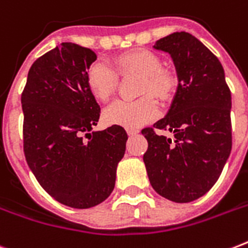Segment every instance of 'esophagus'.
Wrapping results in <instances>:
<instances>
[{
  "label": "esophagus",
  "instance_id": "34e87169",
  "mask_svg": "<svg viewBox=\"0 0 248 248\" xmlns=\"http://www.w3.org/2000/svg\"><path fill=\"white\" fill-rule=\"evenodd\" d=\"M126 131H127L128 135L132 136V135H136V134H138V132H139V130H138V128H127V130H126Z\"/></svg>",
  "mask_w": 248,
  "mask_h": 248
}]
</instances>
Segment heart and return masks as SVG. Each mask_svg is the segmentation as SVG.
Here are the masks:
<instances>
[{
    "label": "heart",
    "instance_id": "obj_1",
    "mask_svg": "<svg viewBox=\"0 0 248 248\" xmlns=\"http://www.w3.org/2000/svg\"><path fill=\"white\" fill-rule=\"evenodd\" d=\"M114 65L122 77L139 76L138 95L134 101H116L103 113L108 124L127 128L139 127L158 116V105L151 96L159 100L171 97L176 85L175 76L169 68L161 65V58L148 48H134L114 58ZM118 75L103 62L91 64L86 76V85L96 100L107 103L114 95L118 86Z\"/></svg>",
    "mask_w": 248,
    "mask_h": 248
}]
</instances>
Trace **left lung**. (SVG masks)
Wrapping results in <instances>:
<instances>
[{"mask_svg": "<svg viewBox=\"0 0 248 248\" xmlns=\"http://www.w3.org/2000/svg\"><path fill=\"white\" fill-rule=\"evenodd\" d=\"M155 48L171 55L179 86L167 116L141 130L148 140L143 159L155 192L186 203L214 186L231 155V90L219 59L192 34L175 32Z\"/></svg>", "mask_w": 248, "mask_h": 248, "instance_id": "8db88e82", "label": "left lung"}]
</instances>
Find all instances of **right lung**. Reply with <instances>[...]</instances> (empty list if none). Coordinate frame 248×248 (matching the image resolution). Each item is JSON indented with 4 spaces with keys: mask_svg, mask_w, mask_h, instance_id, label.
<instances>
[{
    "mask_svg": "<svg viewBox=\"0 0 248 248\" xmlns=\"http://www.w3.org/2000/svg\"><path fill=\"white\" fill-rule=\"evenodd\" d=\"M91 48L60 44L32 64L21 93L23 149L40 185L60 203L90 208L110 196L127 134L113 124L91 132L100 107L86 76Z\"/></svg>",
    "mask_w": 248,
    "mask_h": 248,
    "instance_id": "obj_1",
    "label": "right lung"
}]
</instances>
